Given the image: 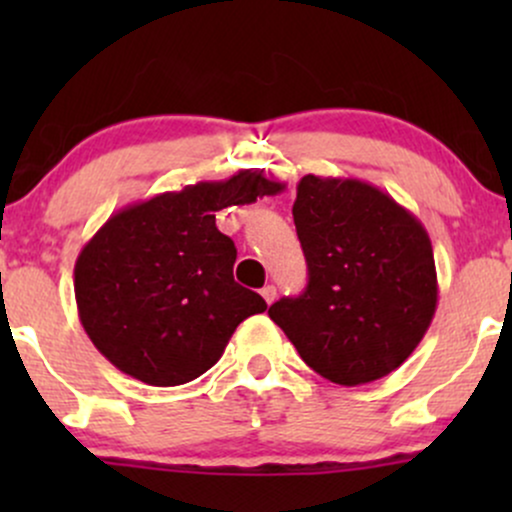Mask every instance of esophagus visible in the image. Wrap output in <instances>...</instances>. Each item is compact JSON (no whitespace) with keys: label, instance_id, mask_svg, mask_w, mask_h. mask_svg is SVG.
Instances as JSON below:
<instances>
[{"label":"esophagus","instance_id":"obj_1","mask_svg":"<svg viewBox=\"0 0 512 512\" xmlns=\"http://www.w3.org/2000/svg\"><path fill=\"white\" fill-rule=\"evenodd\" d=\"M260 293H262L264 301H267V305H272L276 301V289H274V286H264Z\"/></svg>","mask_w":512,"mask_h":512}]
</instances>
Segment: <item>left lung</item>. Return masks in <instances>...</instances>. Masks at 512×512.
Masks as SVG:
<instances>
[{
  "instance_id": "left-lung-1",
  "label": "left lung",
  "mask_w": 512,
  "mask_h": 512,
  "mask_svg": "<svg viewBox=\"0 0 512 512\" xmlns=\"http://www.w3.org/2000/svg\"><path fill=\"white\" fill-rule=\"evenodd\" d=\"M293 223L308 286L269 317L315 373L356 387L385 378L419 346L438 305L424 223L356 178L305 175Z\"/></svg>"
}]
</instances>
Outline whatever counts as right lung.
<instances>
[{"label": "right lung", "instance_id": "obj_1", "mask_svg": "<svg viewBox=\"0 0 512 512\" xmlns=\"http://www.w3.org/2000/svg\"><path fill=\"white\" fill-rule=\"evenodd\" d=\"M262 170L134 202L103 223L74 264L79 320L101 354L146 385H185L219 361L260 293L233 279L236 245L216 211L279 195Z\"/></svg>", "mask_w": 512, "mask_h": 512}]
</instances>
